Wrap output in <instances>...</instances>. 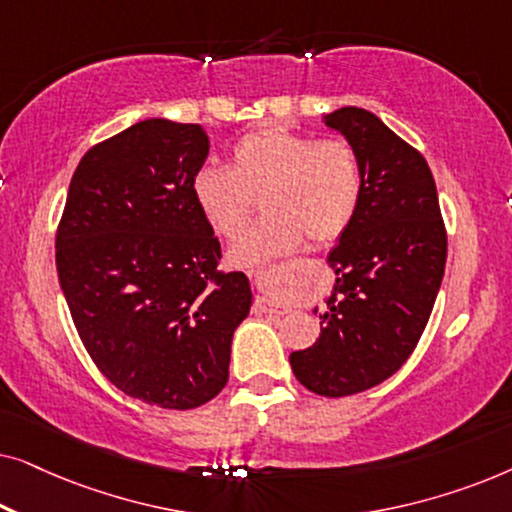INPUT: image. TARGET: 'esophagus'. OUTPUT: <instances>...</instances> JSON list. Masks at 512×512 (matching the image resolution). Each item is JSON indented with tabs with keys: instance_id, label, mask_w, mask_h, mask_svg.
Masks as SVG:
<instances>
[{
	"instance_id": "1",
	"label": "esophagus",
	"mask_w": 512,
	"mask_h": 512,
	"mask_svg": "<svg viewBox=\"0 0 512 512\" xmlns=\"http://www.w3.org/2000/svg\"><path fill=\"white\" fill-rule=\"evenodd\" d=\"M282 279L284 270L279 265H272V268L258 270L254 275V286L258 289L256 296V310L265 314H284L286 303L282 298Z\"/></svg>"
}]
</instances>
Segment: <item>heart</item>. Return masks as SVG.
<instances>
[{
	"label": "heart",
	"mask_w": 512,
	"mask_h": 512,
	"mask_svg": "<svg viewBox=\"0 0 512 512\" xmlns=\"http://www.w3.org/2000/svg\"><path fill=\"white\" fill-rule=\"evenodd\" d=\"M363 186L352 142L268 125L237 139L230 167H200L191 191L205 221L228 240L242 233L261 198L268 216L230 249V263L254 268L305 237L317 247L340 240L359 214Z\"/></svg>",
	"instance_id": "b5f03b06"
}]
</instances>
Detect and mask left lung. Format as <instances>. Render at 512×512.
<instances>
[{"instance_id": "1", "label": "left lung", "mask_w": 512, "mask_h": 512, "mask_svg": "<svg viewBox=\"0 0 512 512\" xmlns=\"http://www.w3.org/2000/svg\"><path fill=\"white\" fill-rule=\"evenodd\" d=\"M359 151L363 200L331 251L335 289L312 347L291 354L298 382L340 398L396 373L422 338L447 258L436 181L422 153L366 109L326 116Z\"/></svg>"}]
</instances>
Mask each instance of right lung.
<instances>
[{"label":"right lung","mask_w":512,"mask_h":512,"mask_svg":"<svg viewBox=\"0 0 512 512\" xmlns=\"http://www.w3.org/2000/svg\"><path fill=\"white\" fill-rule=\"evenodd\" d=\"M202 125L149 118L90 146L69 184L55 265L97 370L137 401L191 410L228 382L230 342L249 314L244 272L193 200Z\"/></svg>","instance_id":"add662e5"}]
</instances>
